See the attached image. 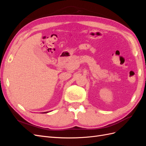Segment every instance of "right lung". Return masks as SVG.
Returning a JSON list of instances; mask_svg holds the SVG:
<instances>
[{
	"label": "right lung",
	"mask_w": 146,
	"mask_h": 146,
	"mask_svg": "<svg viewBox=\"0 0 146 146\" xmlns=\"http://www.w3.org/2000/svg\"><path fill=\"white\" fill-rule=\"evenodd\" d=\"M48 113V111H47V112H43L42 113Z\"/></svg>",
	"instance_id": "right-lung-1"
}]
</instances>
